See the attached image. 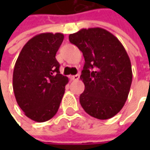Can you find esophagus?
I'll use <instances>...</instances> for the list:
<instances>
[{
	"instance_id": "obj_1",
	"label": "esophagus",
	"mask_w": 150,
	"mask_h": 150,
	"mask_svg": "<svg viewBox=\"0 0 150 150\" xmlns=\"http://www.w3.org/2000/svg\"><path fill=\"white\" fill-rule=\"evenodd\" d=\"M79 78H80L79 74H76V75H73V76H70V78H71L72 80H78Z\"/></svg>"
}]
</instances>
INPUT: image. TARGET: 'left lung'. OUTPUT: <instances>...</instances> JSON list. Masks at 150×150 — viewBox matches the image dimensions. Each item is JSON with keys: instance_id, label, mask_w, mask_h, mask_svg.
<instances>
[{"instance_id": "1", "label": "left lung", "mask_w": 150, "mask_h": 150, "mask_svg": "<svg viewBox=\"0 0 150 150\" xmlns=\"http://www.w3.org/2000/svg\"><path fill=\"white\" fill-rule=\"evenodd\" d=\"M84 57L80 76L85 89L79 101L85 112L98 119L115 116L128 98L132 83L131 62L124 46L112 33L95 27L69 35Z\"/></svg>"}]
</instances>
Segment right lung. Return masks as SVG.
<instances>
[{
  "label": "right lung",
  "instance_id": "obj_1",
  "mask_svg": "<svg viewBox=\"0 0 150 150\" xmlns=\"http://www.w3.org/2000/svg\"><path fill=\"white\" fill-rule=\"evenodd\" d=\"M64 36L41 33L23 47L15 64L13 90L16 100L25 115L42 123L57 113L68 78L59 71L56 53Z\"/></svg>",
  "mask_w": 150,
  "mask_h": 150
}]
</instances>
